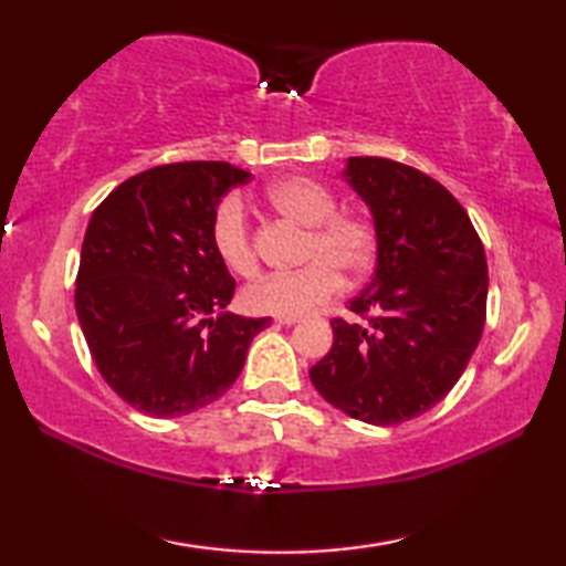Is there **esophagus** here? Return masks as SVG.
Wrapping results in <instances>:
<instances>
[{
    "label": "esophagus",
    "instance_id": "obj_1",
    "mask_svg": "<svg viewBox=\"0 0 566 566\" xmlns=\"http://www.w3.org/2000/svg\"><path fill=\"white\" fill-rule=\"evenodd\" d=\"M274 322H276V324H286V327H290V324H296V322H300V317H276Z\"/></svg>",
    "mask_w": 566,
    "mask_h": 566
}]
</instances>
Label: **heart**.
Returning <instances> with one entry per match:
<instances>
[{"label": "heart", "mask_w": 566, "mask_h": 566, "mask_svg": "<svg viewBox=\"0 0 566 566\" xmlns=\"http://www.w3.org/2000/svg\"><path fill=\"white\" fill-rule=\"evenodd\" d=\"M266 202L276 214L306 229L302 244L304 270L272 274L249 284L242 304L254 314L270 317H302L329 302L347 280H359L369 272L377 254V234L367 219L352 212H337V197L310 177H284L266 189ZM212 249L229 272L252 276L260 266L247 212L239 197H227L217 207L209 227Z\"/></svg>", "instance_id": "heart-1"}]
</instances>
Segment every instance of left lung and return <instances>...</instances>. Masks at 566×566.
<instances>
[{"mask_svg":"<svg viewBox=\"0 0 566 566\" xmlns=\"http://www.w3.org/2000/svg\"><path fill=\"white\" fill-rule=\"evenodd\" d=\"M342 177L375 219L377 266L349 302L364 322L332 319V349L310 379L344 415L389 427L462 377L486 319V256L464 207L419 169L349 157Z\"/></svg>","mask_w":566,"mask_h":566,"instance_id":"left-lung-1","label":"left lung"}]
</instances>
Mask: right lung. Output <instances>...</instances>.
Returning <instances> with one entry per match:
<instances>
[{
    "instance_id": "add662e5",
    "label": "right lung",
    "mask_w": 566,
    "mask_h": 566,
    "mask_svg": "<svg viewBox=\"0 0 566 566\" xmlns=\"http://www.w3.org/2000/svg\"><path fill=\"white\" fill-rule=\"evenodd\" d=\"M249 177L227 161L161 165L122 181L90 219L76 317L104 381L145 415L212 405L270 327L227 312L237 282L209 239L222 197Z\"/></svg>"
}]
</instances>
